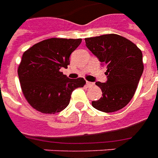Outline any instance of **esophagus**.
Returning a JSON list of instances; mask_svg holds the SVG:
<instances>
[{"mask_svg":"<svg viewBox=\"0 0 158 158\" xmlns=\"http://www.w3.org/2000/svg\"><path fill=\"white\" fill-rule=\"evenodd\" d=\"M86 85L88 86V87H92V86L94 85V83L89 82V81H86Z\"/></svg>","mask_w":158,"mask_h":158,"instance_id":"esophagus-1","label":"esophagus"}]
</instances>
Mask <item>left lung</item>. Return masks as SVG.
I'll use <instances>...</instances> for the list:
<instances>
[{
    "mask_svg": "<svg viewBox=\"0 0 158 158\" xmlns=\"http://www.w3.org/2000/svg\"><path fill=\"white\" fill-rule=\"evenodd\" d=\"M85 40L87 48L106 68V82L96 83L102 96L92 102L93 107L104 113L122 109L131 101L142 75V52L133 42L115 34Z\"/></svg>",
    "mask_w": 158,
    "mask_h": 158,
    "instance_id": "obj_1",
    "label": "left lung"
}]
</instances>
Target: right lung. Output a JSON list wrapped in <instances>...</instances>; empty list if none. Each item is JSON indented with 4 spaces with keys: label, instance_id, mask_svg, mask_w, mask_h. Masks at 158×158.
<instances>
[{
    "label": "right lung",
    "instance_id": "right-lung-1",
    "mask_svg": "<svg viewBox=\"0 0 158 158\" xmlns=\"http://www.w3.org/2000/svg\"><path fill=\"white\" fill-rule=\"evenodd\" d=\"M81 39L52 38L34 45L23 54L18 69L27 102L42 113L55 114L65 109L72 92L83 87V78L69 79L60 71L70 64L69 56Z\"/></svg>",
    "mask_w": 158,
    "mask_h": 158
}]
</instances>
